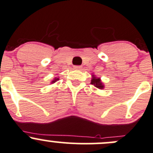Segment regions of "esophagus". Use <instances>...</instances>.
Here are the masks:
<instances>
[{"mask_svg": "<svg viewBox=\"0 0 153 153\" xmlns=\"http://www.w3.org/2000/svg\"><path fill=\"white\" fill-rule=\"evenodd\" d=\"M74 68L76 69V70H80V69L82 68V66H80V65H75L74 67Z\"/></svg>", "mask_w": 153, "mask_h": 153, "instance_id": "34e87169", "label": "esophagus"}]
</instances>
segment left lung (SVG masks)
<instances>
[{
  "label": "left lung",
  "instance_id": "left-lung-1",
  "mask_svg": "<svg viewBox=\"0 0 153 153\" xmlns=\"http://www.w3.org/2000/svg\"><path fill=\"white\" fill-rule=\"evenodd\" d=\"M91 84L94 85L95 87H97V88H99V89L100 90L104 89V88H105V85H104V83L102 82L101 79L99 78V77L96 76L94 74L92 75V79H91Z\"/></svg>",
  "mask_w": 153,
  "mask_h": 153
}]
</instances>
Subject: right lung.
Instances as JSON below:
<instances>
[{"instance_id":"1","label":"right lung","mask_w":153,"mask_h":153,"mask_svg":"<svg viewBox=\"0 0 153 153\" xmlns=\"http://www.w3.org/2000/svg\"><path fill=\"white\" fill-rule=\"evenodd\" d=\"M57 80H59V78H57V77H55L54 79H53V80H52V81L51 82V84H53V83L56 82L57 81Z\"/></svg>"}]
</instances>
